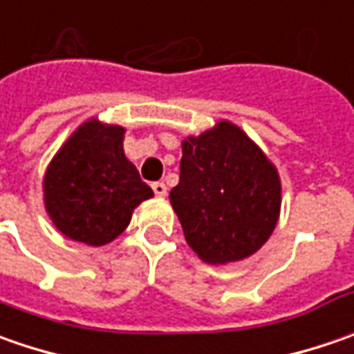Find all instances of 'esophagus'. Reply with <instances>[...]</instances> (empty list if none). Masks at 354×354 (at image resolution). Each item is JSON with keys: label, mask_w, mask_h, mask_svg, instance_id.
<instances>
[{"label": "esophagus", "mask_w": 354, "mask_h": 354, "mask_svg": "<svg viewBox=\"0 0 354 354\" xmlns=\"http://www.w3.org/2000/svg\"><path fill=\"white\" fill-rule=\"evenodd\" d=\"M151 189H153V193H156L157 197H165L167 195V187H165V183H161V181H156V183L151 185Z\"/></svg>", "instance_id": "obj_1"}]
</instances>
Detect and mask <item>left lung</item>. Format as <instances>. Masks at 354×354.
<instances>
[{
	"label": "left lung",
	"instance_id": "left-lung-1",
	"mask_svg": "<svg viewBox=\"0 0 354 354\" xmlns=\"http://www.w3.org/2000/svg\"><path fill=\"white\" fill-rule=\"evenodd\" d=\"M279 177L260 147L230 122L183 142L169 201L187 244L209 264L248 258L274 232Z\"/></svg>",
	"mask_w": 354,
	"mask_h": 354
}]
</instances>
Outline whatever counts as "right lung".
<instances>
[{
  "mask_svg": "<svg viewBox=\"0 0 354 354\" xmlns=\"http://www.w3.org/2000/svg\"><path fill=\"white\" fill-rule=\"evenodd\" d=\"M124 128L90 120L48 165L45 207L64 236L104 246L129 225L133 209L153 197L124 156Z\"/></svg>",
  "mask_w": 354,
  "mask_h": 354,
  "instance_id": "obj_1",
  "label": "right lung"
}]
</instances>
